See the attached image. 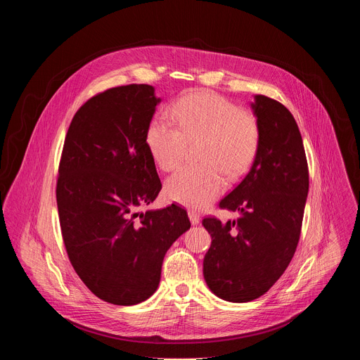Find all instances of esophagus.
<instances>
[{"label":"esophagus","mask_w":360,"mask_h":360,"mask_svg":"<svg viewBox=\"0 0 360 360\" xmlns=\"http://www.w3.org/2000/svg\"><path fill=\"white\" fill-rule=\"evenodd\" d=\"M188 217H189L192 225H198L199 221H200V217H199V214H198L196 211H189V212H188Z\"/></svg>","instance_id":"34e87169"}]
</instances>
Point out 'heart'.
<instances>
[{
  "label": "heart",
  "mask_w": 360,
  "mask_h": 360,
  "mask_svg": "<svg viewBox=\"0 0 360 360\" xmlns=\"http://www.w3.org/2000/svg\"><path fill=\"white\" fill-rule=\"evenodd\" d=\"M172 118H153L145 132L152 161L162 171L175 169L186 142L203 141L200 167L181 168L165 182L168 199L200 210L224 191L225 179H238L253 164L259 149L261 131L253 115L240 111L231 101L214 92L182 96L172 107Z\"/></svg>",
  "instance_id": "b5f03b06"
}]
</instances>
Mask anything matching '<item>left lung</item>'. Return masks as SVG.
<instances>
[{
	"mask_svg": "<svg viewBox=\"0 0 360 360\" xmlns=\"http://www.w3.org/2000/svg\"><path fill=\"white\" fill-rule=\"evenodd\" d=\"M261 131L259 149L242 182L219 208L240 217L222 224L205 218L212 243L203 258L208 288L228 302H249L266 293L296 250L309 171L293 115L281 102L255 95L250 104Z\"/></svg>",
	"mask_w": 360,
	"mask_h": 360,
	"instance_id": "left-lung-1",
	"label": "left lung"
}]
</instances>
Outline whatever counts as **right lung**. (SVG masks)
Masks as SVG:
<instances>
[{"instance_id": "1", "label": "right lung", "mask_w": 360, "mask_h": 360, "mask_svg": "<svg viewBox=\"0 0 360 360\" xmlns=\"http://www.w3.org/2000/svg\"><path fill=\"white\" fill-rule=\"evenodd\" d=\"M160 102L146 84L107 89L77 111L64 142L57 205L65 249L86 288L112 304L152 296L167 250L191 228L175 203L138 212L162 188L145 145Z\"/></svg>"}]
</instances>
